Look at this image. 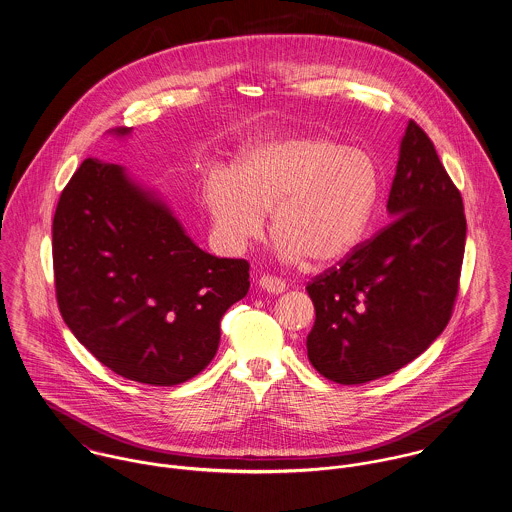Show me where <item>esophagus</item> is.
<instances>
[{
	"mask_svg": "<svg viewBox=\"0 0 512 512\" xmlns=\"http://www.w3.org/2000/svg\"><path fill=\"white\" fill-rule=\"evenodd\" d=\"M258 283H260V287H262L264 291L274 293V295L285 291V281L276 278V276H262V278L258 279Z\"/></svg>",
	"mask_w": 512,
	"mask_h": 512,
	"instance_id": "1",
	"label": "esophagus"
}]
</instances>
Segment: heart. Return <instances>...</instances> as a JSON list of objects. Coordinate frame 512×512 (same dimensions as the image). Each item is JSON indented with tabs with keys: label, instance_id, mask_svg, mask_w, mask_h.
Returning <instances> with one entry per match:
<instances>
[{
	"label": "heart",
	"instance_id": "1",
	"mask_svg": "<svg viewBox=\"0 0 512 512\" xmlns=\"http://www.w3.org/2000/svg\"><path fill=\"white\" fill-rule=\"evenodd\" d=\"M379 189L372 156L330 137L270 140L207 184V203L221 238L246 246L272 234L287 262L330 266L362 240Z\"/></svg>",
	"mask_w": 512,
	"mask_h": 512
}]
</instances>
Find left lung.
I'll use <instances>...</instances> for the list:
<instances>
[{
    "label": "left lung",
    "mask_w": 512,
    "mask_h": 512,
    "mask_svg": "<svg viewBox=\"0 0 512 512\" xmlns=\"http://www.w3.org/2000/svg\"><path fill=\"white\" fill-rule=\"evenodd\" d=\"M387 227L307 283V356L326 379L358 385L397 372L448 325L460 289L465 213L434 142L409 121Z\"/></svg>",
    "instance_id": "1"
}]
</instances>
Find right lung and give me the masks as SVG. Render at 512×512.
I'll return each instance as SVG.
<instances>
[{
  "label": "right lung",
  "instance_id": "add662e5",
  "mask_svg": "<svg viewBox=\"0 0 512 512\" xmlns=\"http://www.w3.org/2000/svg\"><path fill=\"white\" fill-rule=\"evenodd\" d=\"M52 264L74 336L117 375L158 387L209 366L223 315L250 287L246 260L203 252L160 199L97 158L62 189Z\"/></svg>",
  "mask_w": 512,
  "mask_h": 512
}]
</instances>
